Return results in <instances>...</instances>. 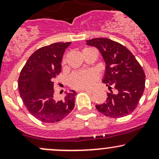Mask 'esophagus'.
Segmentation results:
<instances>
[{
    "label": "esophagus",
    "instance_id": "1",
    "mask_svg": "<svg viewBox=\"0 0 159 159\" xmlns=\"http://www.w3.org/2000/svg\"><path fill=\"white\" fill-rule=\"evenodd\" d=\"M84 90H85L87 93H93L94 92V90H92V89H85Z\"/></svg>",
    "mask_w": 159,
    "mask_h": 159
}]
</instances>
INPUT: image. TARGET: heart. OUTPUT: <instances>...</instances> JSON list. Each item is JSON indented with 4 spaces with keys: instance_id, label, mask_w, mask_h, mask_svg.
<instances>
[{
    "instance_id": "b5f03b06",
    "label": "heart",
    "mask_w": 159,
    "mask_h": 159,
    "mask_svg": "<svg viewBox=\"0 0 159 159\" xmlns=\"http://www.w3.org/2000/svg\"><path fill=\"white\" fill-rule=\"evenodd\" d=\"M97 78V73L94 70L79 71L74 72L69 78V84L72 87L84 89L90 87Z\"/></svg>"
}]
</instances>
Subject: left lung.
Returning <instances> with one entry per match:
<instances>
[{"label":"left lung","mask_w":159,"mask_h":159,"mask_svg":"<svg viewBox=\"0 0 159 159\" xmlns=\"http://www.w3.org/2000/svg\"><path fill=\"white\" fill-rule=\"evenodd\" d=\"M86 44L96 47L101 53L106 64L102 82L111 90L107 93L105 102L96 105V109L111 118L130 114L145 88L146 76L141 66L126 47L107 38L89 39Z\"/></svg>","instance_id":"1"}]
</instances>
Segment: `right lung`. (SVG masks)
Returning <instances> with one entry per match:
<instances>
[{"label": "right lung", "mask_w": 159, "mask_h": 159, "mask_svg": "<svg viewBox=\"0 0 159 159\" xmlns=\"http://www.w3.org/2000/svg\"><path fill=\"white\" fill-rule=\"evenodd\" d=\"M71 44L56 43L36 50L31 54L19 78V90L27 111L43 123L63 120L73 110L76 92H65L63 99L54 97V81L61 72L63 54Z\"/></svg>", "instance_id": "1"}]
</instances>
